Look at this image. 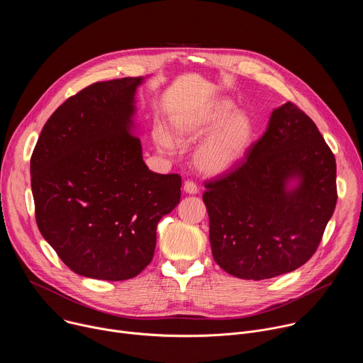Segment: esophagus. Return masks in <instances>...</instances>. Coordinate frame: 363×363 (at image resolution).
Here are the masks:
<instances>
[{
    "label": "esophagus",
    "mask_w": 363,
    "mask_h": 363,
    "mask_svg": "<svg viewBox=\"0 0 363 363\" xmlns=\"http://www.w3.org/2000/svg\"><path fill=\"white\" fill-rule=\"evenodd\" d=\"M184 191H185L186 194H196V192H198V185H196L194 181L188 179V181L184 182Z\"/></svg>",
    "instance_id": "obj_1"
}]
</instances>
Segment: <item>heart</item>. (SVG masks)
<instances>
[{
    "label": "heart",
    "mask_w": 363,
    "mask_h": 363,
    "mask_svg": "<svg viewBox=\"0 0 363 363\" xmlns=\"http://www.w3.org/2000/svg\"><path fill=\"white\" fill-rule=\"evenodd\" d=\"M233 112V103L223 99L196 113L175 116L171 122L172 133L181 143L194 142L208 133L194 155L196 167L205 174L217 175L231 169L241 161L250 146L252 136L251 121L242 112ZM153 140L158 149L165 153L175 149V140L161 128L153 130Z\"/></svg>",
    "instance_id": "obj_1"
}]
</instances>
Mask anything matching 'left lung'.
Listing matches in <instances>:
<instances>
[{"label": "left lung", "mask_w": 363, "mask_h": 363, "mask_svg": "<svg viewBox=\"0 0 363 363\" xmlns=\"http://www.w3.org/2000/svg\"><path fill=\"white\" fill-rule=\"evenodd\" d=\"M291 177L299 185L287 190ZM203 185L214 260L247 280L272 279L308 262L337 201L335 155L291 101L273 111L264 135L233 169Z\"/></svg>", "instance_id": "1"}]
</instances>
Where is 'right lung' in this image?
Wrapping results in <instances>:
<instances>
[{
	"label": "right lung",
	"instance_id": "1",
	"mask_svg": "<svg viewBox=\"0 0 363 363\" xmlns=\"http://www.w3.org/2000/svg\"><path fill=\"white\" fill-rule=\"evenodd\" d=\"M142 77L93 83L45 122L31 155L35 221L74 273L121 281L138 276L157 225L181 199L178 174H155L132 133Z\"/></svg>",
	"mask_w": 363,
	"mask_h": 363
}]
</instances>
